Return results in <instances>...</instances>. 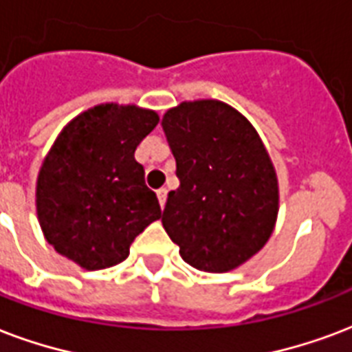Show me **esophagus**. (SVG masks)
Returning <instances> with one entry per match:
<instances>
[{"instance_id": "esophagus-1", "label": "esophagus", "mask_w": 352, "mask_h": 352, "mask_svg": "<svg viewBox=\"0 0 352 352\" xmlns=\"http://www.w3.org/2000/svg\"><path fill=\"white\" fill-rule=\"evenodd\" d=\"M157 197H158V203H160V208H164L166 199H168V190H166V188H160V190L157 192Z\"/></svg>"}]
</instances>
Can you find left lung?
<instances>
[{
    "instance_id": "obj_1",
    "label": "left lung",
    "mask_w": 352,
    "mask_h": 352,
    "mask_svg": "<svg viewBox=\"0 0 352 352\" xmlns=\"http://www.w3.org/2000/svg\"><path fill=\"white\" fill-rule=\"evenodd\" d=\"M162 129L177 162L179 188L168 194L162 225L186 264L225 273L270 240L278 182L258 133L216 99L182 101Z\"/></svg>"
}]
</instances>
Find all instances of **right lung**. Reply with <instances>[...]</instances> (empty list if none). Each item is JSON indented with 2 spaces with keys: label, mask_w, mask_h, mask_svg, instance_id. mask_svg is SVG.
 Wrapping results in <instances>:
<instances>
[{
  "label": "right lung",
  "mask_w": 352,
  "mask_h": 352,
  "mask_svg": "<svg viewBox=\"0 0 352 352\" xmlns=\"http://www.w3.org/2000/svg\"><path fill=\"white\" fill-rule=\"evenodd\" d=\"M158 114L103 103L60 131L36 179V214L47 243L88 272L129 256L134 238L160 218L134 151Z\"/></svg>",
  "instance_id": "right-lung-1"
}]
</instances>
